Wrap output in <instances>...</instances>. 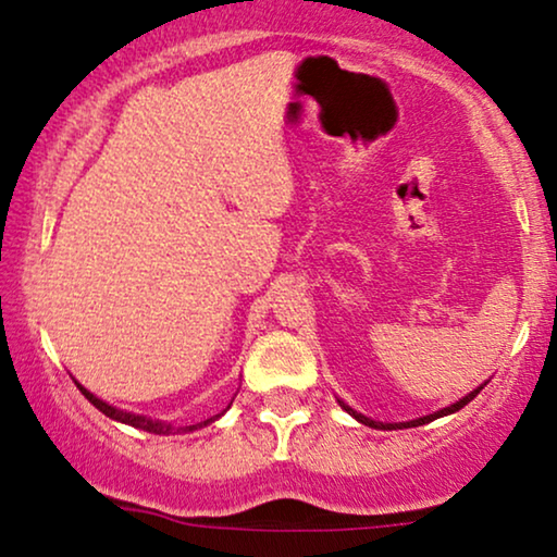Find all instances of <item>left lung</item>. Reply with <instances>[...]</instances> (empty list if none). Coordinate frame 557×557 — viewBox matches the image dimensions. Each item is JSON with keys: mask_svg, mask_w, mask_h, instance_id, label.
<instances>
[{"mask_svg": "<svg viewBox=\"0 0 557 557\" xmlns=\"http://www.w3.org/2000/svg\"><path fill=\"white\" fill-rule=\"evenodd\" d=\"M486 383H482L479 387H474V391L471 393H467L463 395V398H459L454 403V406H448V408H441V410H436V413H429V416H421V418H413V421H403V423H383V421H372V418H368V416H362V413H357L355 408H349L345 400H339L337 398V403L342 408L347 410L349 416L355 418V421H360L362 425H370V429H377V431H398V429H416V425H423V423H431V421H436V418H444V416H451V413H456V410H461L463 406H467V403H471L479 395V391H482Z\"/></svg>", "mask_w": 557, "mask_h": 557, "instance_id": "1", "label": "left lung"}]
</instances>
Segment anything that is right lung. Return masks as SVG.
Instances as JSON below:
<instances>
[{"mask_svg":"<svg viewBox=\"0 0 557 557\" xmlns=\"http://www.w3.org/2000/svg\"><path fill=\"white\" fill-rule=\"evenodd\" d=\"M75 385H78V391L86 395V398L94 403V406L101 410L103 416H109L111 421H119V423H126V425H132V429H139V431H147V433H157V436H172V433H187V431H197V429H205V425H210L212 421H218L220 416L225 413H218V416H212V418H208V421H200V423H195V425H174V423H166V421H159V418H149V416H141V413H132V410H121V408H116V406H111V403H106V400H101L98 398V395H94L90 391H86V387H83L78 380H75Z\"/></svg>","mask_w":557,"mask_h":557,"instance_id":"add662e5","label":"right lung"}]
</instances>
